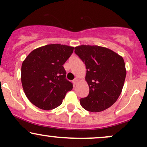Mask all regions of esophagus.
<instances>
[{
    "mask_svg": "<svg viewBox=\"0 0 147 147\" xmlns=\"http://www.w3.org/2000/svg\"><path fill=\"white\" fill-rule=\"evenodd\" d=\"M78 81H79V79L77 78V77H76V78L73 80V83L75 84H76L77 83V82H78Z\"/></svg>",
    "mask_w": 147,
    "mask_h": 147,
    "instance_id": "34e87169",
    "label": "esophagus"
}]
</instances>
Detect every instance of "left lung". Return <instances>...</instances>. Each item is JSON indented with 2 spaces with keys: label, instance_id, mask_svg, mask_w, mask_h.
Here are the masks:
<instances>
[{
  "label": "left lung",
  "instance_id": "8db88e82",
  "mask_svg": "<svg viewBox=\"0 0 147 147\" xmlns=\"http://www.w3.org/2000/svg\"><path fill=\"white\" fill-rule=\"evenodd\" d=\"M76 55L85 63L89 94L80 99L82 107L90 112L109 109L122 92L126 70L124 59L109 48L97 45L75 47Z\"/></svg>",
  "mask_w": 147,
  "mask_h": 147
}]
</instances>
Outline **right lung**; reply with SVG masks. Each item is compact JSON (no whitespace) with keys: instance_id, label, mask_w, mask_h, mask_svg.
Instances as JSON below:
<instances>
[{"instance_id":"add662e5","label":"right lung","mask_w":147,"mask_h":147,"mask_svg":"<svg viewBox=\"0 0 147 147\" xmlns=\"http://www.w3.org/2000/svg\"><path fill=\"white\" fill-rule=\"evenodd\" d=\"M74 47L50 44L32 51L21 66V82L32 104L43 110H52L62 104L72 84L65 79L63 65Z\"/></svg>"}]
</instances>
